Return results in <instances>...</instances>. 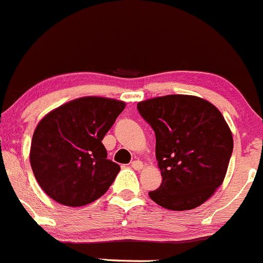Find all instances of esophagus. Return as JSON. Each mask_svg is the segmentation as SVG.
<instances>
[{
  "label": "esophagus",
  "mask_w": 263,
  "mask_h": 263,
  "mask_svg": "<svg viewBox=\"0 0 263 263\" xmlns=\"http://www.w3.org/2000/svg\"><path fill=\"white\" fill-rule=\"evenodd\" d=\"M132 167L134 168V170H142L143 168V162L142 161H133L132 162Z\"/></svg>",
  "instance_id": "esophagus-1"
}]
</instances>
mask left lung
Instances as JSON below:
<instances>
[{"label": "left lung", "mask_w": 263, "mask_h": 263, "mask_svg": "<svg viewBox=\"0 0 263 263\" xmlns=\"http://www.w3.org/2000/svg\"><path fill=\"white\" fill-rule=\"evenodd\" d=\"M156 134L160 188L148 193L173 211L196 209L222 184L233 134L216 106L197 96L168 95L138 102Z\"/></svg>", "instance_id": "obj_1"}]
</instances>
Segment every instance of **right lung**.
Here are the masks:
<instances>
[{"label":"right lung","mask_w":263,"mask_h":263,"mask_svg":"<svg viewBox=\"0 0 263 263\" xmlns=\"http://www.w3.org/2000/svg\"><path fill=\"white\" fill-rule=\"evenodd\" d=\"M124 108L123 101L88 96L59 106L38 123L29 158L47 196L80 207L107 192L120 166L107 160L102 139Z\"/></svg>","instance_id":"obj_1"}]
</instances>
